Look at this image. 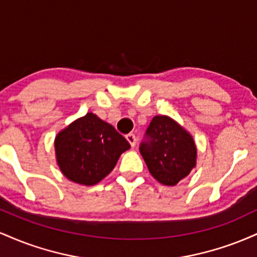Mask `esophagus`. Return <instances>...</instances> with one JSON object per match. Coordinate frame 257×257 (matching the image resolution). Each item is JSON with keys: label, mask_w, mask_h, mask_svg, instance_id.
Instances as JSON below:
<instances>
[{"label": "esophagus", "mask_w": 257, "mask_h": 257, "mask_svg": "<svg viewBox=\"0 0 257 257\" xmlns=\"http://www.w3.org/2000/svg\"><path fill=\"white\" fill-rule=\"evenodd\" d=\"M125 138H126V140H128V143L131 144L132 147H134L135 145H137V138H135V135L133 134V133H129Z\"/></svg>", "instance_id": "obj_1"}]
</instances>
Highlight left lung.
<instances>
[{"mask_svg":"<svg viewBox=\"0 0 257 257\" xmlns=\"http://www.w3.org/2000/svg\"><path fill=\"white\" fill-rule=\"evenodd\" d=\"M151 175L161 184L175 186L196 167L193 138L168 116H155L140 145Z\"/></svg>","mask_w":257,"mask_h":257,"instance_id":"obj_1","label":"left lung"}]
</instances>
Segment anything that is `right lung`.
<instances>
[{"label":"right lung","mask_w":257,"mask_h":257,"mask_svg":"<svg viewBox=\"0 0 257 257\" xmlns=\"http://www.w3.org/2000/svg\"><path fill=\"white\" fill-rule=\"evenodd\" d=\"M54 147L61 173L76 184L93 186L112 172L131 145L113 126L89 112L59 133Z\"/></svg>","instance_id":"right-lung-1"}]
</instances>
